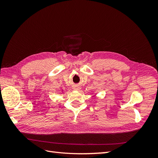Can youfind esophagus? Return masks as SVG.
<instances>
[{
    "mask_svg": "<svg viewBox=\"0 0 158 158\" xmlns=\"http://www.w3.org/2000/svg\"><path fill=\"white\" fill-rule=\"evenodd\" d=\"M74 90H76V91H80L81 88L79 86V85H75V86L73 88Z\"/></svg>",
    "mask_w": 158,
    "mask_h": 158,
    "instance_id": "1",
    "label": "esophagus"
}]
</instances>
